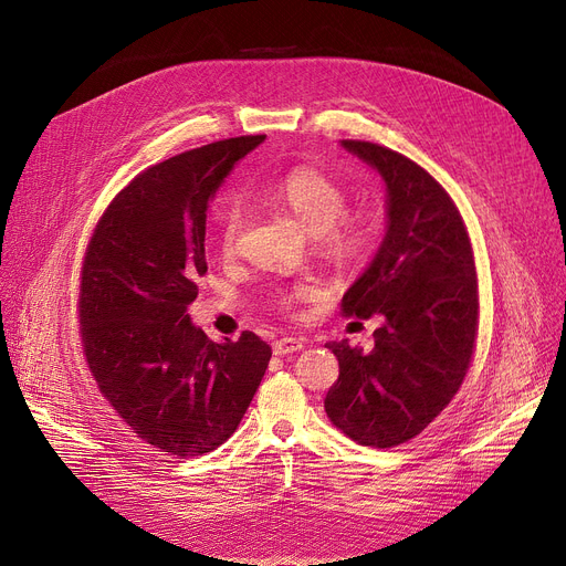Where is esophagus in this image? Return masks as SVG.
I'll return each instance as SVG.
<instances>
[{
  "instance_id": "1",
  "label": "esophagus",
  "mask_w": 566,
  "mask_h": 566,
  "mask_svg": "<svg viewBox=\"0 0 566 566\" xmlns=\"http://www.w3.org/2000/svg\"><path fill=\"white\" fill-rule=\"evenodd\" d=\"M305 348V342L303 338H293V336H286V338H280V342L273 344V353L280 355V357H286V355H293V353H300Z\"/></svg>"
}]
</instances>
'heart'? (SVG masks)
Listing matches in <instances>:
<instances>
[{
	"label": "heart",
	"instance_id": "heart-1",
	"mask_svg": "<svg viewBox=\"0 0 566 566\" xmlns=\"http://www.w3.org/2000/svg\"><path fill=\"white\" fill-rule=\"evenodd\" d=\"M254 198L263 205L282 207L316 234L321 245L334 256H350L359 252L368 239V228L361 218H338L346 209V191L334 179L318 170L297 168L289 175L254 188ZM248 211L232 202L222 211L220 250L234 254L245 230ZM310 293L307 286H295L277 295L280 305H291Z\"/></svg>",
	"mask_w": 566,
	"mask_h": 566
}]
</instances>
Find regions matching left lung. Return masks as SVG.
I'll use <instances>...</instances> for the list:
<instances>
[{"label": "left lung", "mask_w": 566, "mask_h": 566, "mask_svg": "<svg viewBox=\"0 0 566 566\" xmlns=\"http://www.w3.org/2000/svg\"><path fill=\"white\" fill-rule=\"evenodd\" d=\"M342 147L382 177L387 213L342 307L382 325L368 353L348 338L325 344L338 359L325 411L357 443L391 448L428 428L464 380L478 332L473 252L453 200L421 166L375 143Z\"/></svg>", "instance_id": "obj_1"}]
</instances>
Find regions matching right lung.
<instances>
[{"instance_id": "add662e5", "label": "right lung", "mask_w": 566, "mask_h": 566, "mask_svg": "<svg viewBox=\"0 0 566 566\" xmlns=\"http://www.w3.org/2000/svg\"><path fill=\"white\" fill-rule=\"evenodd\" d=\"M263 138L218 140L147 168L88 243L80 297L88 368L120 419L179 460L234 434L273 355L254 332L216 344L186 314L207 273L209 202Z\"/></svg>"}]
</instances>
